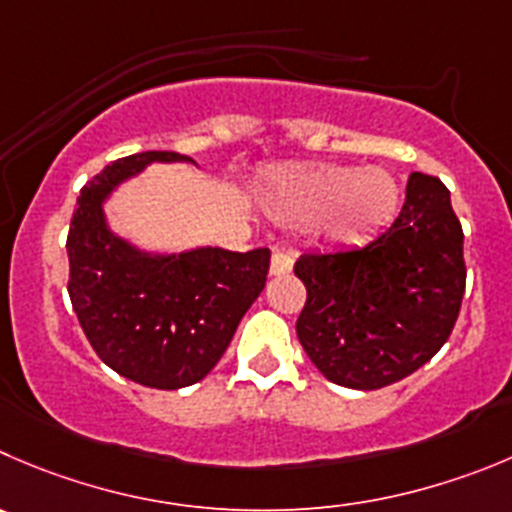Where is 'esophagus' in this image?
<instances>
[{"label":"esophagus","instance_id":"1","mask_svg":"<svg viewBox=\"0 0 512 512\" xmlns=\"http://www.w3.org/2000/svg\"><path fill=\"white\" fill-rule=\"evenodd\" d=\"M291 269H294V259H291V256H286V253L281 251L271 253V276H286L291 274Z\"/></svg>","mask_w":512,"mask_h":512}]
</instances>
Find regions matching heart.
Listing matches in <instances>:
<instances>
[{"instance_id": "b5f03b06", "label": "heart", "mask_w": 512, "mask_h": 512, "mask_svg": "<svg viewBox=\"0 0 512 512\" xmlns=\"http://www.w3.org/2000/svg\"><path fill=\"white\" fill-rule=\"evenodd\" d=\"M399 203L397 180L379 168L311 165L284 175L269 188V208L286 226H314L339 243H357L387 226Z\"/></svg>"}]
</instances>
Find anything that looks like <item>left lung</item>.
I'll return each mask as SVG.
<instances>
[{"mask_svg":"<svg viewBox=\"0 0 512 512\" xmlns=\"http://www.w3.org/2000/svg\"><path fill=\"white\" fill-rule=\"evenodd\" d=\"M296 337L329 382L379 389L430 362L465 294L462 226L435 175L412 173L405 206L367 246L299 256Z\"/></svg>","mask_w":512,"mask_h":512,"instance_id":"8db88e82","label":"left lung"}]
</instances>
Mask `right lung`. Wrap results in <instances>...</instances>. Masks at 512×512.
I'll return each mask as SVG.
<instances>
[{"mask_svg": "<svg viewBox=\"0 0 512 512\" xmlns=\"http://www.w3.org/2000/svg\"><path fill=\"white\" fill-rule=\"evenodd\" d=\"M153 160L188 158L170 150L128 155L80 191L67 233V294L107 367L143 387L180 389L201 382L223 357L238 321L264 291L271 251L193 248L158 256L115 236L102 203Z\"/></svg>", "mask_w": 512, "mask_h": 512, "instance_id": "obj_1", "label": "right lung"}]
</instances>
